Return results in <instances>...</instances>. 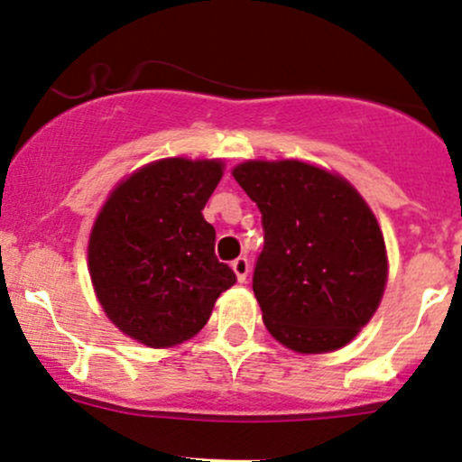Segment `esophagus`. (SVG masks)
<instances>
[{
	"mask_svg": "<svg viewBox=\"0 0 462 462\" xmlns=\"http://www.w3.org/2000/svg\"><path fill=\"white\" fill-rule=\"evenodd\" d=\"M232 270H235L236 279H239V283H245L247 274H250V261L245 259V256H239V259L232 261Z\"/></svg>",
	"mask_w": 462,
	"mask_h": 462,
	"instance_id": "esophagus-1",
	"label": "esophagus"
}]
</instances>
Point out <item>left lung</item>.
I'll return each mask as SVG.
<instances>
[{"mask_svg":"<svg viewBox=\"0 0 462 462\" xmlns=\"http://www.w3.org/2000/svg\"><path fill=\"white\" fill-rule=\"evenodd\" d=\"M232 177L259 206L263 250L252 290L268 332L300 354L347 346L387 283L385 239L338 174L294 162H245Z\"/></svg>","mask_w":462,"mask_h":462,"instance_id":"8db88e82","label":"left lung"}]
</instances>
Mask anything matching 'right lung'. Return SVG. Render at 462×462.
<instances>
[{
  "label": "right lung",
  "instance_id": "1",
  "mask_svg": "<svg viewBox=\"0 0 462 462\" xmlns=\"http://www.w3.org/2000/svg\"><path fill=\"white\" fill-rule=\"evenodd\" d=\"M223 177L218 159H159L115 188L88 241L97 299L125 337L148 347L192 338L236 283L201 215Z\"/></svg>",
  "mask_w": 462,
  "mask_h": 462
}]
</instances>
